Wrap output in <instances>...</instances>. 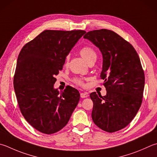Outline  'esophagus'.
Here are the masks:
<instances>
[{
    "label": "esophagus",
    "instance_id": "34e87169",
    "mask_svg": "<svg viewBox=\"0 0 157 157\" xmlns=\"http://www.w3.org/2000/svg\"><path fill=\"white\" fill-rule=\"evenodd\" d=\"M88 94L87 92H84V93H81V97L82 98H85L88 97Z\"/></svg>",
    "mask_w": 157,
    "mask_h": 157
}]
</instances>
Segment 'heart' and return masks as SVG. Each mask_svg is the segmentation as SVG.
<instances>
[{
    "instance_id": "b5f03b06",
    "label": "heart",
    "mask_w": 157,
    "mask_h": 157,
    "mask_svg": "<svg viewBox=\"0 0 157 157\" xmlns=\"http://www.w3.org/2000/svg\"><path fill=\"white\" fill-rule=\"evenodd\" d=\"M80 54H81V55L84 58V59L86 61L87 63H89V62L91 60L95 59H96L97 57V55L95 50H94L92 47L90 46H85L82 47V48H81V50H80ZM68 61L69 56H67L66 57V63H67ZM73 81L75 82L76 84L81 85V86H83L84 85L82 80L78 78H75L73 79Z\"/></svg>"
}]
</instances>
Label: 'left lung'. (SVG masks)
Wrapping results in <instances>:
<instances>
[{
    "mask_svg": "<svg viewBox=\"0 0 157 157\" xmlns=\"http://www.w3.org/2000/svg\"><path fill=\"white\" fill-rule=\"evenodd\" d=\"M83 37L99 48L103 57L100 78L106 95L90 94L94 124L108 132L120 131L129 124L142 102L144 72L134 47L113 31L99 29Z\"/></svg>",
    "mask_w": 157,
    "mask_h": 157,
    "instance_id": "8db88e82",
    "label": "left lung"
}]
</instances>
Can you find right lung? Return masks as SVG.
<instances>
[{
    "instance_id": "obj_1",
    "label": "right lung",
    "mask_w": 157,
    "mask_h": 157,
    "mask_svg": "<svg viewBox=\"0 0 157 157\" xmlns=\"http://www.w3.org/2000/svg\"><path fill=\"white\" fill-rule=\"evenodd\" d=\"M85 33L45 30L20 52L13 76L17 101L25 120L42 133L63 128L78 105L77 90L67 86L59 92L53 85L66 56Z\"/></svg>"
}]
</instances>
